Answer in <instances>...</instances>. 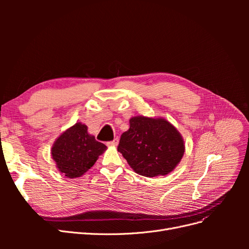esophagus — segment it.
I'll use <instances>...</instances> for the list:
<instances>
[{"mask_svg": "<svg viewBox=\"0 0 249 249\" xmlns=\"http://www.w3.org/2000/svg\"><path fill=\"white\" fill-rule=\"evenodd\" d=\"M117 143H118V140H117V138H115L114 140L108 141V142H107V145H108V146H116Z\"/></svg>", "mask_w": 249, "mask_h": 249, "instance_id": "1", "label": "esophagus"}]
</instances>
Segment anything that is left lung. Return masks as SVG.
<instances>
[{"mask_svg": "<svg viewBox=\"0 0 249 249\" xmlns=\"http://www.w3.org/2000/svg\"><path fill=\"white\" fill-rule=\"evenodd\" d=\"M117 150L140 176H166L176 168L185 152L178 130L163 118L136 116L123 133Z\"/></svg>", "mask_w": 249, "mask_h": 249, "instance_id": "obj_1", "label": "left lung"}]
</instances>
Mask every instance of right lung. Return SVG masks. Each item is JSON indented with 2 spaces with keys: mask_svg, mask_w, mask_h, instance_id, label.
Here are the masks:
<instances>
[{
  "mask_svg": "<svg viewBox=\"0 0 249 249\" xmlns=\"http://www.w3.org/2000/svg\"><path fill=\"white\" fill-rule=\"evenodd\" d=\"M107 146L89 135L87 126L78 123L65 131L52 147V157L65 177L79 178L91 168Z\"/></svg>",
  "mask_w": 249,
  "mask_h": 249,
  "instance_id": "add662e5",
  "label": "right lung"
}]
</instances>
